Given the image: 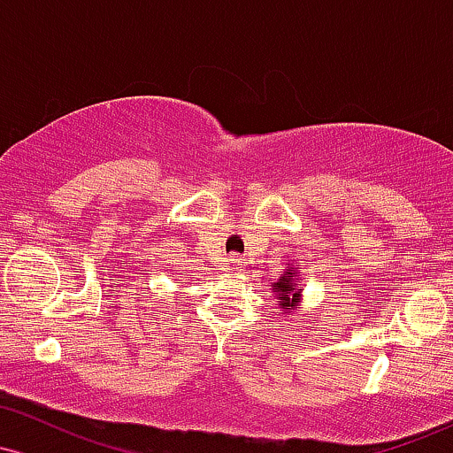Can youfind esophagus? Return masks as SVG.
I'll return each mask as SVG.
<instances>
[{"mask_svg": "<svg viewBox=\"0 0 453 453\" xmlns=\"http://www.w3.org/2000/svg\"><path fill=\"white\" fill-rule=\"evenodd\" d=\"M227 262H230V266H241L242 256H238V253H230V256H227Z\"/></svg>", "mask_w": 453, "mask_h": 453, "instance_id": "34e87169", "label": "esophagus"}]
</instances>
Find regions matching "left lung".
Masks as SVG:
<instances>
[{"mask_svg":"<svg viewBox=\"0 0 453 453\" xmlns=\"http://www.w3.org/2000/svg\"><path fill=\"white\" fill-rule=\"evenodd\" d=\"M300 280L303 279H300V273L294 268V264H288L283 277H279V280H274V283L270 285V289L277 292L274 298L279 300L280 309L285 311L300 309V298H303V289H298Z\"/></svg>","mask_w":453,"mask_h":453,"instance_id":"1","label":"left lung"}]
</instances>
